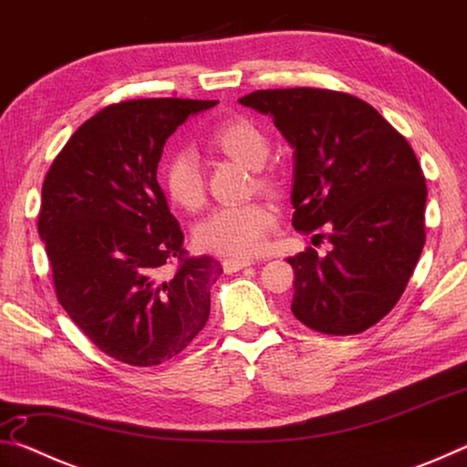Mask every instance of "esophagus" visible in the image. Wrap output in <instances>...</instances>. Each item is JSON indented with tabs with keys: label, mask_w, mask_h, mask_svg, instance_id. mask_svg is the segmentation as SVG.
<instances>
[{
	"label": "esophagus",
	"mask_w": 467,
	"mask_h": 467,
	"mask_svg": "<svg viewBox=\"0 0 467 467\" xmlns=\"http://www.w3.org/2000/svg\"><path fill=\"white\" fill-rule=\"evenodd\" d=\"M249 265H255V262H253V259H224L223 262V267L226 274H234L239 270H244V267H249Z\"/></svg>",
	"instance_id": "1"
}]
</instances>
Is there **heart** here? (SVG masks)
I'll return each instance as SVG.
<instances>
[{"label":"heart","instance_id":"obj_1","mask_svg":"<svg viewBox=\"0 0 467 467\" xmlns=\"http://www.w3.org/2000/svg\"><path fill=\"white\" fill-rule=\"evenodd\" d=\"M208 144L247 167L265 161L270 141L265 131L244 115L228 117L208 133ZM161 181L169 200L185 212H200L205 203V181L193 152L172 150L162 161ZM259 185L272 187L274 175L262 172ZM275 224V212L267 202L253 200L216 208L195 228V243L210 253L228 257H251L264 247L267 233Z\"/></svg>","mask_w":467,"mask_h":467}]
</instances>
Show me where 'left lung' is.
<instances>
[{
	"label": "left lung",
	"mask_w": 467,
	"mask_h": 467,
	"mask_svg": "<svg viewBox=\"0 0 467 467\" xmlns=\"http://www.w3.org/2000/svg\"><path fill=\"white\" fill-rule=\"evenodd\" d=\"M239 102L270 115L295 148L292 226L334 244L326 257L313 247L288 257L295 317L327 336L375 326L404 295L426 241V183L412 146L346 92L303 86Z\"/></svg>",
	"instance_id": "obj_1"
}]
</instances>
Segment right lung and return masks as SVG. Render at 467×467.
I'll return each mask as SVG.
<instances>
[{
	"label": "right lung",
	"mask_w": 467,
	"mask_h": 467,
	"mask_svg": "<svg viewBox=\"0 0 467 467\" xmlns=\"http://www.w3.org/2000/svg\"><path fill=\"white\" fill-rule=\"evenodd\" d=\"M214 105L117 102L78 128L45 177L38 234L55 295L90 342L125 365L171 360L210 317V288L223 265L185 251L156 169L172 131ZM172 261L176 270L162 279Z\"/></svg>",
	"instance_id": "add662e5"
}]
</instances>
